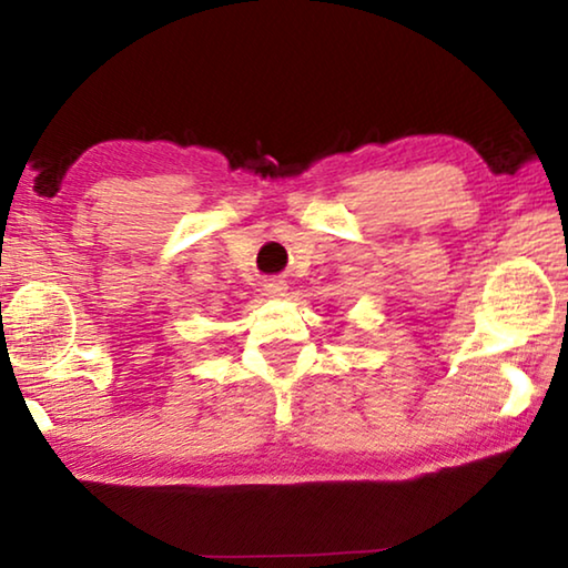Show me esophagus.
<instances>
[{
    "label": "esophagus",
    "instance_id": "obj_1",
    "mask_svg": "<svg viewBox=\"0 0 568 568\" xmlns=\"http://www.w3.org/2000/svg\"><path fill=\"white\" fill-rule=\"evenodd\" d=\"M263 291L267 297H283L285 291H287V283L285 281H267L263 285Z\"/></svg>",
    "mask_w": 568,
    "mask_h": 568
}]
</instances>
